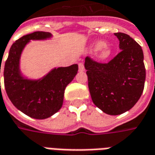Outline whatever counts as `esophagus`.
Returning <instances> with one entry per match:
<instances>
[{"label": "esophagus", "mask_w": 155, "mask_h": 155, "mask_svg": "<svg viewBox=\"0 0 155 155\" xmlns=\"http://www.w3.org/2000/svg\"><path fill=\"white\" fill-rule=\"evenodd\" d=\"M78 68L80 72H83V71L85 70V68H84V64H83V63H79Z\"/></svg>", "instance_id": "esophagus-1"}]
</instances>
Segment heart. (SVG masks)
<instances>
[{"label": "heart", "instance_id": "heart-1", "mask_svg": "<svg viewBox=\"0 0 155 155\" xmlns=\"http://www.w3.org/2000/svg\"><path fill=\"white\" fill-rule=\"evenodd\" d=\"M91 51H98L97 57L102 60L108 58L111 54V48L108 45H106V43L103 41H97L91 45Z\"/></svg>", "mask_w": 155, "mask_h": 155}]
</instances>
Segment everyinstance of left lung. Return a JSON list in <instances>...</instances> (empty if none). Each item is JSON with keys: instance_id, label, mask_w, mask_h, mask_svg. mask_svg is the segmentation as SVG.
<instances>
[{"instance_id": "obj_1", "label": "left lung", "mask_w": 155, "mask_h": 155, "mask_svg": "<svg viewBox=\"0 0 155 155\" xmlns=\"http://www.w3.org/2000/svg\"><path fill=\"white\" fill-rule=\"evenodd\" d=\"M121 51L107 64L85 58L91 100L103 112L116 116L130 110L141 97L145 81L143 50L124 33H115Z\"/></svg>"}]
</instances>
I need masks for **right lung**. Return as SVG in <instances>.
<instances>
[{
  "instance_id": "add662e5",
  "label": "right lung",
  "mask_w": 155,
  "mask_h": 155,
  "mask_svg": "<svg viewBox=\"0 0 155 155\" xmlns=\"http://www.w3.org/2000/svg\"><path fill=\"white\" fill-rule=\"evenodd\" d=\"M51 37L50 33L43 31L21 37L11 45L3 68L4 84L9 99L18 110L35 119H46L60 110L65 88L78 71V64H73L54 68L39 80L22 76L20 58L25 45L30 40H44Z\"/></svg>"
}]
</instances>
